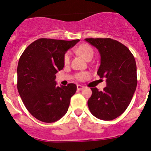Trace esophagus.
I'll return each instance as SVG.
<instances>
[{"label":"esophagus","instance_id":"1","mask_svg":"<svg viewBox=\"0 0 151 151\" xmlns=\"http://www.w3.org/2000/svg\"><path fill=\"white\" fill-rule=\"evenodd\" d=\"M83 88H84V86H81V85H78V86H77V89L78 90H83Z\"/></svg>","mask_w":151,"mask_h":151}]
</instances>
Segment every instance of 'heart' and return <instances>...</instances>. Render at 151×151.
<instances>
[{
	"mask_svg": "<svg viewBox=\"0 0 151 151\" xmlns=\"http://www.w3.org/2000/svg\"><path fill=\"white\" fill-rule=\"evenodd\" d=\"M76 51L80 55L83 56V58H86V60L90 59L93 57L94 55V51L92 47L88 44H83L80 45L76 49ZM70 61V53L67 52L65 54L64 58H63V62L65 64H68ZM76 78L79 81H85L87 78H89V73L87 72H81L78 73L76 75Z\"/></svg>",
	"mask_w": 151,
	"mask_h": 151,
	"instance_id": "obj_1",
	"label": "heart"
}]
</instances>
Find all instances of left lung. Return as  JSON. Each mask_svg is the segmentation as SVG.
<instances>
[{
  "label": "left lung",
  "instance_id": "left-lung-1",
  "mask_svg": "<svg viewBox=\"0 0 151 151\" xmlns=\"http://www.w3.org/2000/svg\"><path fill=\"white\" fill-rule=\"evenodd\" d=\"M85 40L98 49L100 65L97 75L105 78L102 91L91 88L88 105L95 117L109 121L118 117L128 107L137 86L136 64L129 49L110 38H87Z\"/></svg>",
  "mask_w": 151,
  "mask_h": 151
}]
</instances>
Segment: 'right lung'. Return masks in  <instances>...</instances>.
Instances as JSON below:
<instances>
[{
	"label": "right lung",
	"mask_w": 151,
	"mask_h": 151,
	"mask_svg": "<svg viewBox=\"0 0 151 151\" xmlns=\"http://www.w3.org/2000/svg\"><path fill=\"white\" fill-rule=\"evenodd\" d=\"M79 40L41 38L30 44L17 65V90L34 117L51 123L63 117L77 90L74 83L57 86L56 73L64 66L65 54Z\"/></svg>",
	"instance_id": "obj_1"
}]
</instances>
